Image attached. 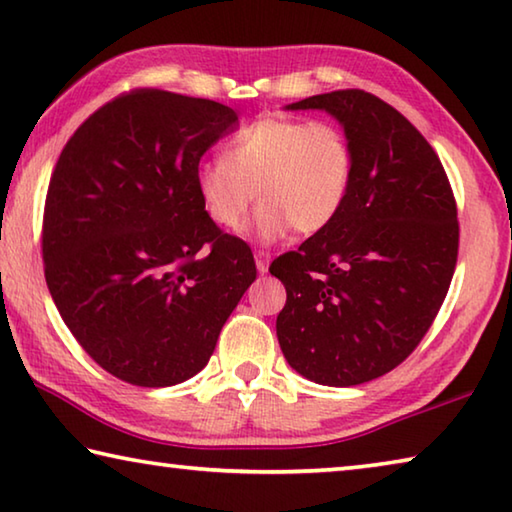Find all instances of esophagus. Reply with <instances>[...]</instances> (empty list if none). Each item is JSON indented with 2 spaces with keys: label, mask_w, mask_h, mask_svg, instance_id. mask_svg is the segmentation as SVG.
Instances as JSON below:
<instances>
[{
  "label": "esophagus",
  "mask_w": 512,
  "mask_h": 512,
  "mask_svg": "<svg viewBox=\"0 0 512 512\" xmlns=\"http://www.w3.org/2000/svg\"><path fill=\"white\" fill-rule=\"evenodd\" d=\"M270 251H256V270L265 274L267 267H270Z\"/></svg>",
  "instance_id": "esophagus-1"
}]
</instances>
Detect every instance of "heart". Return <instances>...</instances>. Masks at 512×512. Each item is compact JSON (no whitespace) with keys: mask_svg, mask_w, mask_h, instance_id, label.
Here are the masks:
<instances>
[{"mask_svg":"<svg viewBox=\"0 0 512 512\" xmlns=\"http://www.w3.org/2000/svg\"><path fill=\"white\" fill-rule=\"evenodd\" d=\"M354 170V147L338 124L261 117L229 140L224 158L197 167L195 188L208 217L229 231L258 197L251 238L276 242L292 229L324 231L347 204Z\"/></svg>","mask_w":512,"mask_h":512,"instance_id":"obj_1","label":"heart"}]
</instances>
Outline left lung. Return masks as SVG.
<instances>
[{"mask_svg":"<svg viewBox=\"0 0 512 512\" xmlns=\"http://www.w3.org/2000/svg\"><path fill=\"white\" fill-rule=\"evenodd\" d=\"M286 108L333 115L356 170L340 215L270 265L288 295L276 338L308 381L349 388L395 370L433 324L456 270V199L422 133L370 92Z\"/></svg>","mask_w":512,"mask_h":512,"instance_id":"left-lung-1","label":"left lung"}]
</instances>
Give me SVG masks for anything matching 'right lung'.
Returning a JSON list of instances; mask_svg holds the SVG:
<instances>
[{"mask_svg": "<svg viewBox=\"0 0 512 512\" xmlns=\"http://www.w3.org/2000/svg\"><path fill=\"white\" fill-rule=\"evenodd\" d=\"M238 129L211 99L140 88L92 113L49 181L43 261L86 354L140 388L188 381L256 279L247 242L201 206V156Z\"/></svg>", "mask_w": 512, "mask_h": 512, "instance_id": "right-lung-1", "label": "right lung"}]
</instances>
